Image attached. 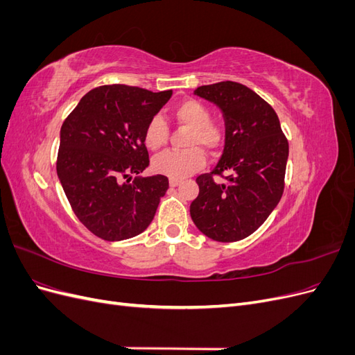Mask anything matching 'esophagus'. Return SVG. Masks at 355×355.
Here are the masks:
<instances>
[{"label": "esophagus", "mask_w": 355, "mask_h": 355, "mask_svg": "<svg viewBox=\"0 0 355 355\" xmlns=\"http://www.w3.org/2000/svg\"><path fill=\"white\" fill-rule=\"evenodd\" d=\"M168 184H170V187H178V185L180 184V180H179V179H173V178H171V179L168 180Z\"/></svg>", "instance_id": "esophagus-1"}]
</instances>
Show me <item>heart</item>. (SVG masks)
Segmentation results:
<instances>
[{
  "instance_id": "1",
  "label": "heart",
  "mask_w": 355,
  "mask_h": 355,
  "mask_svg": "<svg viewBox=\"0 0 355 355\" xmlns=\"http://www.w3.org/2000/svg\"><path fill=\"white\" fill-rule=\"evenodd\" d=\"M178 124L191 128L184 151H168L153 161V167L159 175L173 179H184L206 164V154L218 153L227 142L225 127L211 120V112L198 101H185L173 110ZM145 145L151 151H159L168 142V125L161 115L153 116L144 133Z\"/></svg>"
}]
</instances>
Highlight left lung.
<instances>
[{
    "label": "left lung",
    "instance_id": "left-lung-1",
    "mask_svg": "<svg viewBox=\"0 0 355 355\" xmlns=\"http://www.w3.org/2000/svg\"><path fill=\"white\" fill-rule=\"evenodd\" d=\"M194 93L222 110L227 142L218 166L197 178L200 192L191 202V218L214 241H240L259 228L282 200L287 137L272 106L244 84L220 81ZM214 175L227 182L216 184Z\"/></svg>",
    "mask_w": 355,
    "mask_h": 355
}]
</instances>
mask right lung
Here are the masks:
<instances>
[{"mask_svg": "<svg viewBox=\"0 0 355 355\" xmlns=\"http://www.w3.org/2000/svg\"><path fill=\"white\" fill-rule=\"evenodd\" d=\"M124 84L83 96L60 128L56 170L75 216L96 237L121 241L142 234L168 189L163 175L136 178L149 166L146 124L171 98Z\"/></svg>", "mask_w": 355, "mask_h": 355, "instance_id": "1", "label": "right lung"}]
</instances>
